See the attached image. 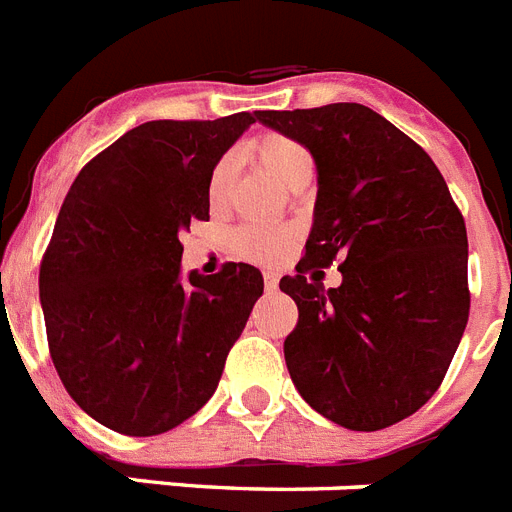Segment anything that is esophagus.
Segmentation results:
<instances>
[{"label": "esophagus", "mask_w": 512, "mask_h": 512, "mask_svg": "<svg viewBox=\"0 0 512 512\" xmlns=\"http://www.w3.org/2000/svg\"><path fill=\"white\" fill-rule=\"evenodd\" d=\"M263 278H265V289H268V292H276V289H278V273H273V270H265Z\"/></svg>", "instance_id": "obj_1"}]
</instances>
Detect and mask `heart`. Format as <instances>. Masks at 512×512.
Masks as SVG:
<instances>
[{
    "label": "heart",
    "instance_id": "heart-1",
    "mask_svg": "<svg viewBox=\"0 0 512 512\" xmlns=\"http://www.w3.org/2000/svg\"><path fill=\"white\" fill-rule=\"evenodd\" d=\"M249 155L263 168L292 189L302 178L313 176V155L294 136L265 134L249 144ZM231 191V162L220 160L207 178V199L213 207H223ZM292 234L281 226H247L236 234V252L252 263H276L286 255Z\"/></svg>",
    "mask_w": 512,
    "mask_h": 512
}]
</instances>
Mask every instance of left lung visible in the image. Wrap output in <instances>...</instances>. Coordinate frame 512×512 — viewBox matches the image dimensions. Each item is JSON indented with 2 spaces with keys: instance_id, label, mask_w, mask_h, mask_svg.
<instances>
[{
  "instance_id": "1",
  "label": "left lung",
  "mask_w": 512,
  "mask_h": 512,
  "mask_svg": "<svg viewBox=\"0 0 512 512\" xmlns=\"http://www.w3.org/2000/svg\"><path fill=\"white\" fill-rule=\"evenodd\" d=\"M310 149L318 168L313 231L281 292L299 321L284 357L307 405L352 431L400 423L431 400L463 339L468 236L442 173L371 107L257 110ZM340 260L343 286L318 267Z\"/></svg>"
}]
</instances>
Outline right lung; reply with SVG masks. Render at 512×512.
<instances>
[{"label": "right lung", "instance_id": "obj_1", "mask_svg": "<svg viewBox=\"0 0 512 512\" xmlns=\"http://www.w3.org/2000/svg\"><path fill=\"white\" fill-rule=\"evenodd\" d=\"M252 123H141L62 202L39 270L49 355L76 405L118 434L155 436L197 413L263 294L247 263L181 278L178 239L210 218L207 178Z\"/></svg>", "mask_w": 512, "mask_h": 512}]
</instances>
